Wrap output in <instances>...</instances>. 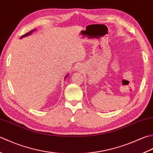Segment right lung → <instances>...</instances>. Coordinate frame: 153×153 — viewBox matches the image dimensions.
<instances>
[{"label": "right lung", "mask_w": 153, "mask_h": 153, "mask_svg": "<svg viewBox=\"0 0 153 153\" xmlns=\"http://www.w3.org/2000/svg\"><path fill=\"white\" fill-rule=\"evenodd\" d=\"M33 31H34V30H31V31H30V32H29L28 33H26V34H24V35L20 37V38H22V37H26V36H27L28 35H30V34L32 33L33 32ZM67 75L66 76V77H67ZM66 77H65V78H66Z\"/></svg>", "instance_id": "right-lung-1"}]
</instances>
